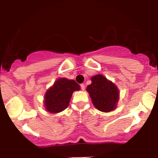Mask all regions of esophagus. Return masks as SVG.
<instances>
[{
  "mask_svg": "<svg viewBox=\"0 0 158 158\" xmlns=\"http://www.w3.org/2000/svg\"><path fill=\"white\" fill-rule=\"evenodd\" d=\"M80 87H81V89H82V91H84L85 88V86L84 84H81L80 85Z\"/></svg>",
  "mask_w": 158,
  "mask_h": 158,
  "instance_id": "esophagus-1",
  "label": "esophagus"
}]
</instances>
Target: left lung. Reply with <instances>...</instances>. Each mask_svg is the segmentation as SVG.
I'll use <instances>...</instances> for the list:
<instances>
[{
  "mask_svg": "<svg viewBox=\"0 0 158 158\" xmlns=\"http://www.w3.org/2000/svg\"><path fill=\"white\" fill-rule=\"evenodd\" d=\"M91 84L87 86L94 106L101 112H111L116 108L119 98L117 86L103 75L91 77Z\"/></svg>",
  "mask_w": 158,
  "mask_h": 158,
  "instance_id": "obj_1",
  "label": "left lung"
}]
</instances>
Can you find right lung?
I'll return each instance as SVG.
<instances>
[{"label": "right lung", "mask_w": 158, "mask_h": 158, "mask_svg": "<svg viewBox=\"0 0 158 158\" xmlns=\"http://www.w3.org/2000/svg\"><path fill=\"white\" fill-rule=\"evenodd\" d=\"M79 89L80 86L74 80L60 78L46 91L45 108L51 113L62 112L69 106L73 92Z\"/></svg>", "instance_id": "add662e5"}]
</instances>
